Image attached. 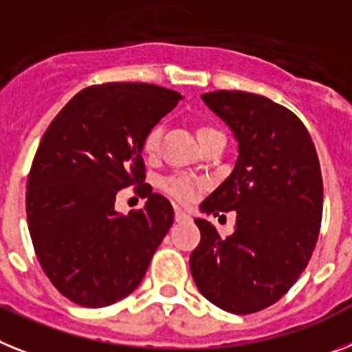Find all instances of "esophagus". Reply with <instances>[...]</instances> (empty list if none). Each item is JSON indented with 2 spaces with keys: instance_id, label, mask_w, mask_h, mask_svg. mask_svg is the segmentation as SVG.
<instances>
[{
  "instance_id": "esophagus-1",
  "label": "esophagus",
  "mask_w": 352,
  "mask_h": 352,
  "mask_svg": "<svg viewBox=\"0 0 352 352\" xmlns=\"http://www.w3.org/2000/svg\"><path fill=\"white\" fill-rule=\"evenodd\" d=\"M175 220H177V221H186V220H190V214H188V212L182 211V209L175 208Z\"/></svg>"
}]
</instances>
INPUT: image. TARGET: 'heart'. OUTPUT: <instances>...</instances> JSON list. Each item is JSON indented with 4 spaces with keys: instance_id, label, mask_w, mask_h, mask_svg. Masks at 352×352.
<instances>
[{
    "instance_id": "1",
    "label": "heart",
    "mask_w": 352,
    "mask_h": 352,
    "mask_svg": "<svg viewBox=\"0 0 352 352\" xmlns=\"http://www.w3.org/2000/svg\"><path fill=\"white\" fill-rule=\"evenodd\" d=\"M221 134L217 126L209 125V123H199L197 125V138H199L200 144H204L208 140H211L212 135ZM159 146H161V126H152L143 138L141 143V150L146 157L153 159L159 153ZM162 191L170 195L171 199L179 200V202H191L195 200L197 193H199V182L190 179V177H173L168 179L161 184Z\"/></svg>"
}]
</instances>
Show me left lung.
Wrapping results in <instances>:
<instances>
[{
  "label": "left lung",
  "mask_w": 352,
  "mask_h": 352,
  "mask_svg": "<svg viewBox=\"0 0 352 352\" xmlns=\"http://www.w3.org/2000/svg\"><path fill=\"white\" fill-rule=\"evenodd\" d=\"M202 100L231 126L240 155L200 209L236 211V229L221 238L208 220H195L200 243L191 276L209 302L249 315L277 302L308 267L320 232V162L290 109L243 91H211Z\"/></svg>",
  "instance_id": "1"
}]
</instances>
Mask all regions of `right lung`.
Instances as JSON below:
<instances>
[{"mask_svg":"<svg viewBox=\"0 0 352 352\" xmlns=\"http://www.w3.org/2000/svg\"><path fill=\"white\" fill-rule=\"evenodd\" d=\"M177 91L109 82L76 93L53 118L26 181V218L35 256L71 302L103 308L140 286L173 223V208L144 182V134L175 107ZM134 185L143 210L113 209Z\"/></svg>","mask_w":352,"mask_h":352,"instance_id":"add662e5","label":"right lung"}]
</instances>
